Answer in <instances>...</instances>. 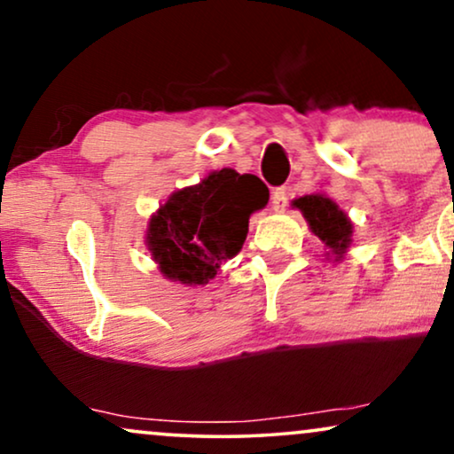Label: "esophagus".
I'll return each mask as SVG.
<instances>
[{"label":"esophagus","instance_id":"34e87169","mask_svg":"<svg viewBox=\"0 0 454 454\" xmlns=\"http://www.w3.org/2000/svg\"><path fill=\"white\" fill-rule=\"evenodd\" d=\"M288 205V189L286 186H278L274 191V195H271V207L274 211H284Z\"/></svg>","mask_w":454,"mask_h":454}]
</instances>
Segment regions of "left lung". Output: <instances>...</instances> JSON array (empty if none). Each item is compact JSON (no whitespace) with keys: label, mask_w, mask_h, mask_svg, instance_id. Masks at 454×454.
Segmentation results:
<instances>
[{"label":"left lung","mask_w":454,"mask_h":454,"mask_svg":"<svg viewBox=\"0 0 454 454\" xmlns=\"http://www.w3.org/2000/svg\"><path fill=\"white\" fill-rule=\"evenodd\" d=\"M293 205L301 209V214L305 215L307 223H309L311 232L336 257L334 262H340L350 247V237H353V223H350L348 215L330 197L322 195V192L294 199ZM330 253H325V255H330Z\"/></svg>","instance_id":"8db88e82"}]
</instances>
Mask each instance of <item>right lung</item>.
<instances>
[{"label":"right lung","instance_id":"1","mask_svg":"<svg viewBox=\"0 0 454 454\" xmlns=\"http://www.w3.org/2000/svg\"><path fill=\"white\" fill-rule=\"evenodd\" d=\"M268 199V186L253 174L231 168L211 172L199 184L172 192L151 215V257L168 280L186 286L207 284L222 262L243 249L249 217Z\"/></svg>","mask_w":454,"mask_h":454}]
</instances>
